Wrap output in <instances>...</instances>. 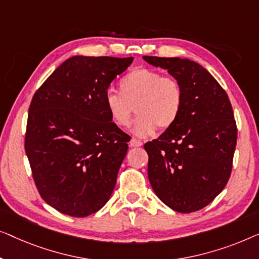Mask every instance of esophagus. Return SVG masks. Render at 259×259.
I'll use <instances>...</instances> for the list:
<instances>
[{
	"instance_id": "obj_1",
	"label": "esophagus",
	"mask_w": 259,
	"mask_h": 259,
	"mask_svg": "<svg viewBox=\"0 0 259 259\" xmlns=\"http://www.w3.org/2000/svg\"><path fill=\"white\" fill-rule=\"evenodd\" d=\"M143 143L140 140H136V138H133V140L130 141V147H134V148H137V147H142Z\"/></svg>"
}]
</instances>
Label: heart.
Instances as JSON below:
<instances>
[{"instance_id":"b5f03b06","label":"heart","mask_w":259,"mask_h":259,"mask_svg":"<svg viewBox=\"0 0 259 259\" xmlns=\"http://www.w3.org/2000/svg\"><path fill=\"white\" fill-rule=\"evenodd\" d=\"M104 107L117 126L129 125L134 108V135L145 137L157 129L167 130L176 123L183 108L184 94L181 83L171 76L149 68L129 71L119 81V92L108 89Z\"/></svg>"}]
</instances>
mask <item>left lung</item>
<instances>
[{"mask_svg":"<svg viewBox=\"0 0 259 259\" xmlns=\"http://www.w3.org/2000/svg\"><path fill=\"white\" fill-rule=\"evenodd\" d=\"M181 83L180 117L157 140L144 144L148 176L161 201L182 213L201 210L223 190L231 175L237 126L225 90L188 58L143 56Z\"/></svg>","mask_w":259,"mask_h":259,"instance_id":"8db88e82","label":"left lung"}]
</instances>
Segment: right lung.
I'll list each match as a JSON object with an SVG mask.
<instances>
[{
	"label": "right lung",
	"mask_w": 259,
	"mask_h": 259,
	"mask_svg": "<svg viewBox=\"0 0 259 259\" xmlns=\"http://www.w3.org/2000/svg\"><path fill=\"white\" fill-rule=\"evenodd\" d=\"M133 60L72 56L32 97L25 154L41 197L62 213L89 216L114 191L129 136L111 121L103 98Z\"/></svg>",
	"instance_id": "obj_1"
}]
</instances>
